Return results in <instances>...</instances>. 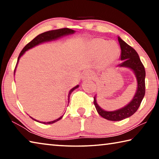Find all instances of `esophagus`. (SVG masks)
<instances>
[{"instance_id":"esophagus-1","label":"esophagus","mask_w":159,"mask_h":159,"mask_svg":"<svg viewBox=\"0 0 159 159\" xmlns=\"http://www.w3.org/2000/svg\"><path fill=\"white\" fill-rule=\"evenodd\" d=\"M94 77H95L94 74L91 73V72H89V71L85 72V73L83 74V76H82L83 80H85V79H93Z\"/></svg>"}]
</instances>
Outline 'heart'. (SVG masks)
<instances>
[{
  "label": "heart",
  "mask_w": 159,
  "mask_h": 159,
  "mask_svg": "<svg viewBox=\"0 0 159 159\" xmlns=\"http://www.w3.org/2000/svg\"><path fill=\"white\" fill-rule=\"evenodd\" d=\"M91 47L97 55H101L104 61L108 63L114 61L119 55V48L118 45L115 43H109L107 40L94 39L91 42Z\"/></svg>",
  "instance_id": "1"
}]
</instances>
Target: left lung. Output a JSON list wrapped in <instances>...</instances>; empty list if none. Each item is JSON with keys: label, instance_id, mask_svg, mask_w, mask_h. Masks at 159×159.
Segmentation results:
<instances>
[{"label": "left lung", "instance_id": "left-lung-1", "mask_svg": "<svg viewBox=\"0 0 159 159\" xmlns=\"http://www.w3.org/2000/svg\"><path fill=\"white\" fill-rule=\"evenodd\" d=\"M118 40L121 49L120 60H122V62L118 64V66L120 67H128L133 70L138 80V90L133 100L128 105L114 111H107L100 108L97 104L95 97H94V104L98 114L105 119L113 121L121 120L133 115L138 111L145 95L146 72L143 64L142 63L138 52L134 48L123 41L120 37H118Z\"/></svg>", "mask_w": 159, "mask_h": 159}]
</instances>
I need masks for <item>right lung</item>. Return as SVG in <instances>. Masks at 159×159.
Segmentation results:
<instances>
[{"label":"right lung","mask_w":159,"mask_h":159,"mask_svg":"<svg viewBox=\"0 0 159 159\" xmlns=\"http://www.w3.org/2000/svg\"><path fill=\"white\" fill-rule=\"evenodd\" d=\"M74 32H75V31L72 30V29H68V28H63V29H55V30L48 31H46V32H44V33H42L41 34H39V36H37L36 38H34V39L32 40L31 41L29 42L28 44H26L25 46V48H24L22 49V50L21 51V52L20 54V55H19L18 59H17V64L18 63V61H19V60H20L21 56L22 55L26 50L30 49V48L36 46V45L41 43H43V42H45V41H52V40L57 39H58V38H60L61 36H65V35L72 34H74ZM17 64H16V66H17ZM16 66H15V71H14V74H15V72ZM77 88H79V85H76V87L73 88L71 90L69 91V95H68V98H69L68 100H69V98H70V95H71V93L73 92V91L75 89H76ZM62 116H61V117H60L59 118H57V119H56L55 120H53V121L41 122V123H44V124H52V123L57 122V121H58L59 120H60L61 118H62ZM32 118V119H34L33 118ZM34 120H35V119H34ZM36 121H38V120H36Z\"/></svg>","instance_id":"1"}]
</instances>
